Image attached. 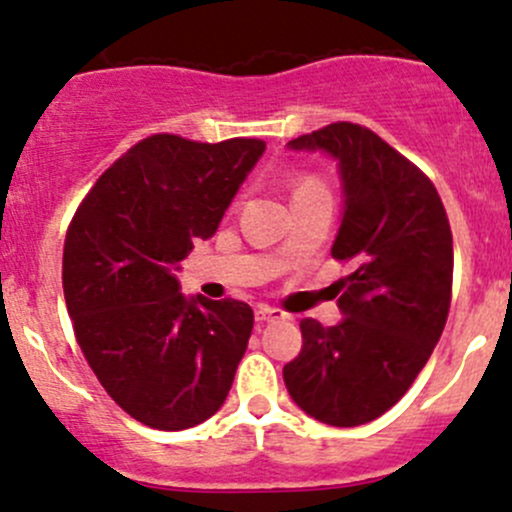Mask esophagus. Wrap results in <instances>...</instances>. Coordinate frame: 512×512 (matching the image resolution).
Here are the masks:
<instances>
[{
	"label": "esophagus",
	"mask_w": 512,
	"mask_h": 512,
	"mask_svg": "<svg viewBox=\"0 0 512 512\" xmlns=\"http://www.w3.org/2000/svg\"><path fill=\"white\" fill-rule=\"evenodd\" d=\"M253 316H256V321H259V324H266V321H276V319H286L284 311L276 309V306H269V304L256 306V309H253Z\"/></svg>",
	"instance_id": "esophagus-1"
}]
</instances>
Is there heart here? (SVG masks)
Returning <instances> with one entry per match:
<instances>
[{
  "mask_svg": "<svg viewBox=\"0 0 512 512\" xmlns=\"http://www.w3.org/2000/svg\"><path fill=\"white\" fill-rule=\"evenodd\" d=\"M314 186H321V183L316 178H311V175H306V178H299L294 183V196H296V193L306 191V188H314Z\"/></svg>",
  "mask_w": 512,
  "mask_h": 512,
  "instance_id": "1",
  "label": "heart"
}]
</instances>
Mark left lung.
I'll use <instances>...</instances> for the list:
<instances>
[{"mask_svg":"<svg viewBox=\"0 0 512 512\" xmlns=\"http://www.w3.org/2000/svg\"><path fill=\"white\" fill-rule=\"evenodd\" d=\"M339 160L344 218L332 256L344 319H301L299 357L284 367L291 399L314 420L357 427L405 397L430 359L452 299V231L432 180L377 133L332 123L291 140Z\"/></svg>","mask_w":512,"mask_h":512,"instance_id":"left-lung-1","label":"left lung"}]
</instances>
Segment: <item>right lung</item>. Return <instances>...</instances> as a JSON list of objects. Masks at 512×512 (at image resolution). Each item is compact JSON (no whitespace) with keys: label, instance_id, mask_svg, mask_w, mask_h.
I'll list each match as a JSON object with an SVG mask.
<instances>
[{"label":"right lung","instance_id":"obj_1","mask_svg":"<svg viewBox=\"0 0 512 512\" xmlns=\"http://www.w3.org/2000/svg\"><path fill=\"white\" fill-rule=\"evenodd\" d=\"M266 143L158 133L97 178L72 216L62 289L75 339L133 420L188 430L216 415L253 329L251 306L178 291L175 269L211 238Z\"/></svg>","mask_w":512,"mask_h":512}]
</instances>
